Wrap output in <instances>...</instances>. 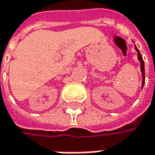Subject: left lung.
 Segmentation results:
<instances>
[{
  "label": "left lung",
  "mask_w": 155,
  "mask_h": 155,
  "mask_svg": "<svg viewBox=\"0 0 155 155\" xmlns=\"http://www.w3.org/2000/svg\"><path fill=\"white\" fill-rule=\"evenodd\" d=\"M134 49L137 51V54H138V59L140 63V71H141V75H142V84H141V87L144 86V84H145V64H144L143 58L140 55V52L139 51V49L137 48V46L134 45Z\"/></svg>",
  "instance_id": "8db88e82"
}]
</instances>
